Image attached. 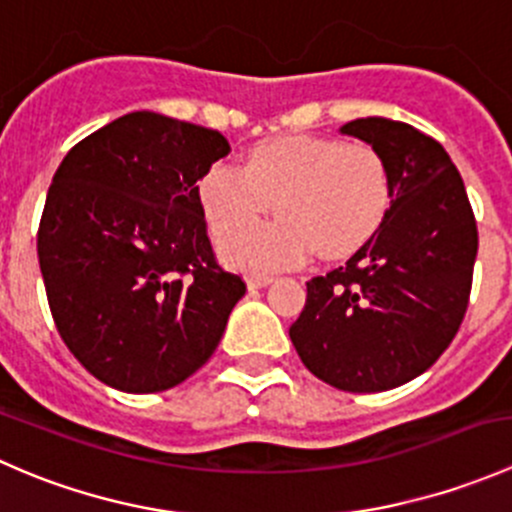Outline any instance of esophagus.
<instances>
[{"instance_id": "1", "label": "esophagus", "mask_w": 512, "mask_h": 512, "mask_svg": "<svg viewBox=\"0 0 512 512\" xmlns=\"http://www.w3.org/2000/svg\"><path fill=\"white\" fill-rule=\"evenodd\" d=\"M272 282H275V277L272 275H250L247 277V287L250 289H262V287L272 285Z\"/></svg>"}]
</instances>
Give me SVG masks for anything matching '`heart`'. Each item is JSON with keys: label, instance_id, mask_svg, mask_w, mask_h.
<instances>
[{"label": "heart", "instance_id": "heart-1", "mask_svg": "<svg viewBox=\"0 0 512 512\" xmlns=\"http://www.w3.org/2000/svg\"><path fill=\"white\" fill-rule=\"evenodd\" d=\"M198 200L215 237L238 230L220 240L227 265L287 270L314 250L324 260H342L366 245L389 213L391 175L376 148L292 133L255 143L245 168L230 160L208 165ZM270 204L281 218L252 226Z\"/></svg>", "mask_w": 512, "mask_h": 512}]
</instances>
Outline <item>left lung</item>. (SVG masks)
Listing matches in <instances>:
<instances>
[{"mask_svg":"<svg viewBox=\"0 0 512 512\" xmlns=\"http://www.w3.org/2000/svg\"><path fill=\"white\" fill-rule=\"evenodd\" d=\"M342 133L389 165V213L347 265L307 282L289 339L317 379L371 394L416 379L453 342L471 297L478 227L461 173L431 136L379 116Z\"/></svg>","mask_w":512,"mask_h":512,"instance_id":"obj_1","label":"left lung"}]
</instances>
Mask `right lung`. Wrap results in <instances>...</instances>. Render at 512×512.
Returning <instances> with one entry per match:
<instances>
[{"label": "right lung", "instance_id": "right-lung-1", "mask_svg": "<svg viewBox=\"0 0 512 512\" xmlns=\"http://www.w3.org/2000/svg\"><path fill=\"white\" fill-rule=\"evenodd\" d=\"M230 143L133 111L76 143L54 173L36 252L69 352L128 394L178 386L218 349L245 294L215 260L198 180Z\"/></svg>", "mask_w": 512, "mask_h": 512}]
</instances>
